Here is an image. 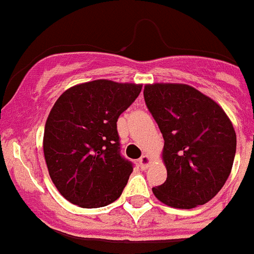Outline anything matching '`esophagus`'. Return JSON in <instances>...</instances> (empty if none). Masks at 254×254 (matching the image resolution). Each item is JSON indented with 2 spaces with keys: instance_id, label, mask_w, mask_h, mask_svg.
<instances>
[{
  "instance_id": "1",
  "label": "esophagus",
  "mask_w": 254,
  "mask_h": 254,
  "mask_svg": "<svg viewBox=\"0 0 254 254\" xmlns=\"http://www.w3.org/2000/svg\"><path fill=\"white\" fill-rule=\"evenodd\" d=\"M150 162H152V158H150L149 156H146V154H145V156H142L141 158L139 160L140 166H141L142 170L148 169V167H149V165H150Z\"/></svg>"
}]
</instances>
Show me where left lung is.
Wrapping results in <instances>:
<instances>
[{"instance_id":"left-lung-1","label":"left lung","mask_w":254,"mask_h":254,"mask_svg":"<svg viewBox=\"0 0 254 254\" xmlns=\"http://www.w3.org/2000/svg\"><path fill=\"white\" fill-rule=\"evenodd\" d=\"M144 98L165 140L167 178L153 193L177 209L206 204L231 173L236 152L231 121L214 100L187 84H146Z\"/></svg>"}]
</instances>
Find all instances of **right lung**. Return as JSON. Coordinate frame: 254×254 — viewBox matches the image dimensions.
<instances>
[{
	"mask_svg": "<svg viewBox=\"0 0 254 254\" xmlns=\"http://www.w3.org/2000/svg\"><path fill=\"white\" fill-rule=\"evenodd\" d=\"M141 88L98 79L68 88L52 108L44 157L50 179L71 204L93 209L122 194L133 167L119 152L117 122Z\"/></svg>",
	"mask_w": 254,
	"mask_h": 254,
	"instance_id": "obj_1",
	"label": "right lung"
}]
</instances>
